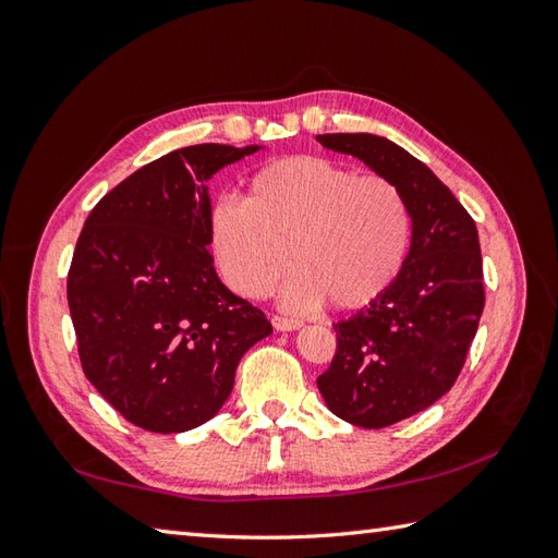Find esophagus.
<instances>
[{
	"label": "esophagus",
	"instance_id": "1",
	"mask_svg": "<svg viewBox=\"0 0 558 558\" xmlns=\"http://www.w3.org/2000/svg\"><path fill=\"white\" fill-rule=\"evenodd\" d=\"M270 324L272 328L280 330V333H290V330L302 328V322H298V318H286V316H272Z\"/></svg>",
	"mask_w": 558,
	"mask_h": 558
}]
</instances>
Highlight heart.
<instances>
[{
  "label": "heart",
  "mask_w": 558,
  "mask_h": 558,
  "mask_svg": "<svg viewBox=\"0 0 558 558\" xmlns=\"http://www.w3.org/2000/svg\"><path fill=\"white\" fill-rule=\"evenodd\" d=\"M213 258L230 286L252 300L276 290L290 310L326 300L357 312L381 300L405 266L412 213L381 174H357L318 156L272 160L246 182L244 201L218 198L208 216Z\"/></svg>",
  "instance_id": "1"
}]
</instances>
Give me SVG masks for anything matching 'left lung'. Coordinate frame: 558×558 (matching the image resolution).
Masks as SVG:
<instances>
[{"label": "left lung", "instance_id": "left-lung-1", "mask_svg": "<svg viewBox=\"0 0 558 558\" xmlns=\"http://www.w3.org/2000/svg\"><path fill=\"white\" fill-rule=\"evenodd\" d=\"M322 146L396 182L412 213L405 266L381 300L333 324L338 350L316 378L328 410L381 429L446 396L465 364L484 310L475 220L405 148L376 134H324Z\"/></svg>", "mask_w": 558, "mask_h": 558}]
</instances>
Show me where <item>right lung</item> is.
Returning a JSON list of instances; mask_svg holds the SVG:
<instances>
[{"instance_id": "obj_1", "label": "right lung", "mask_w": 558, "mask_h": 558, "mask_svg": "<svg viewBox=\"0 0 558 558\" xmlns=\"http://www.w3.org/2000/svg\"><path fill=\"white\" fill-rule=\"evenodd\" d=\"M264 146L177 148L83 222L66 298L83 374L124 420L180 434L216 417L270 322L222 286L208 252L213 174Z\"/></svg>"}]
</instances>
